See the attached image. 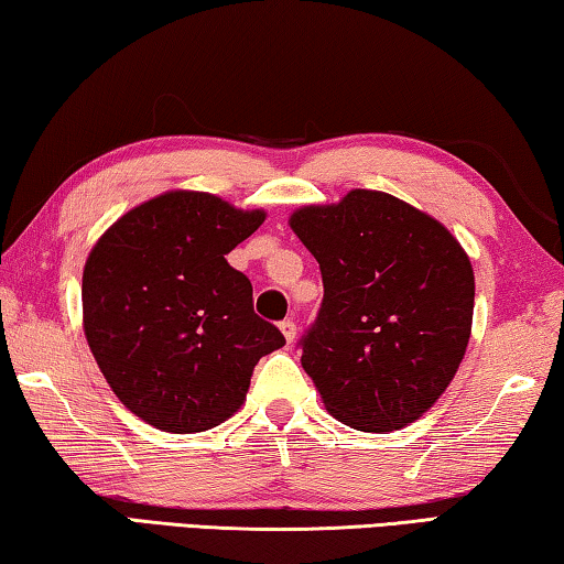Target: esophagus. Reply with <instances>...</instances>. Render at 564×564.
I'll list each match as a JSON object with an SVG mask.
<instances>
[{"label":"esophagus","instance_id":"1","mask_svg":"<svg viewBox=\"0 0 564 564\" xmlns=\"http://www.w3.org/2000/svg\"><path fill=\"white\" fill-rule=\"evenodd\" d=\"M280 329H282L284 339H288V343L292 345V343H294V337H297V325H294L292 319H284V322H280Z\"/></svg>","mask_w":564,"mask_h":564}]
</instances>
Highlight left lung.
Returning a JSON list of instances; mask_svg holds the SVG:
<instances>
[{"label":"left lung","instance_id":"1","mask_svg":"<svg viewBox=\"0 0 564 564\" xmlns=\"http://www.w3.org/2000/svg\"><path fill=\"white\" fill-rule=\"evenodd\" d=\"M325 284L302 367L347 427L394 432L435 404L473 335L475 272L427 212L387 192L352 189L290 215Z\"/></svg>","mask_w":564,"mask_h":564}]
</instances>
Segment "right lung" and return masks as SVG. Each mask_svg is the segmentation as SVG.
<instances>
[{
    "label": "right lung",
    "instance_id": "add662e5",
    "mask_svg": "<svg viewBox=\"0 0 564 564\" xmlns=\"http://www.w3.org/2000/svg\"><path fill=\"white\" fill-rule=\"evenodd\" d=\"M264 209L170 189L124 212L82 274V327L107 384L152 427L192 435L242 408L260 357L284 345L227 257Z\"/></svg>",
    "mask_w": 564,
    "mask_h": 564
}]
</instances>
